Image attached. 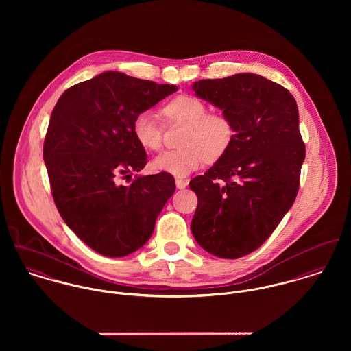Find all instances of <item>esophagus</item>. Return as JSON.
I'll list each match as a JSON object with an SVG mask.
<instances>
[{
  "label": "esophagus",
  "mask_w": 351,
  "mask_h": 351,
  "mask_svg": "<svg viewBox=\"0 0 351 351\" xmlns=\"http://www.w3.org/2000/svg\"><path fill=\"white\" fill-rule=\"evenodd\" d=\"M186 185H188V181H186V180H182V178H177V180H176V186H177L178 189H185Z\"/></svg>",
  "instance_id": "obj_1"
}]
</instances>
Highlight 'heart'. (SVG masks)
<instances>
[{
	"instance_id": "obj_1",
	"label": "heart",
	"mask_w": 351,
	"mask_h": 351,
	"mask_svg": "<svg viewBox=\"0 0 351 351\" xmlns=\"http://www.w3.org/2000/svg\"><path fill=\"white\" fill-rule=\"evenodd\" d=\"M166 123L184 125L180 141L182 149L166 151L152 162L159 171L185 177L205 162L219 160L234 139L231 120L219 112H206V105L197 97L181 95L162 108ZM136 141L146 150L159 151L163 145V128L150 112L138 114L132 124Z\"/></svg>"
}]
</instances>
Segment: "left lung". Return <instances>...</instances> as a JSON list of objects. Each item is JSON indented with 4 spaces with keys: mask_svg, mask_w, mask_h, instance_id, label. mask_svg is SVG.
<instances>
[{
    "mask_svg": "<svg viewBox=\"0 0 351 351\" xmlns=\"http://www.w3.org/2000/svg\"><path fill=\"white\" fill-rule=\"evenodd\" d=\"M192 89L234 127L227 152L189 182L199 200L192 234L209 254L237 259L265 243L298 196L305 158L298 104L251 73L201 80Z\"/></svg>",
    "mask_w": 351,
    "mask_h": 351,
    "instance_id": "1",
    "label": "left lung"
}]
</instances>
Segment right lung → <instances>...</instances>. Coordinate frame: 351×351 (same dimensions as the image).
<instances>
[{"label": "right lung", "instance_id": "obj_1", "mask_svg": "<svg viewBox=\"0 0 351 351\" xmlns=\"http://www.w3.org/2000/svg\"><path fill=\"white\" fill-rule=\"evenodd\" d=\"M176 85L105 71L69 88L51 113L43 158L55 205L69 228L101 255L141 249L176 191L169 173L131 178L147 163L132 124Z\"/></svg>", "mask_w": 351, "mask_h": 351}]
</instances>
